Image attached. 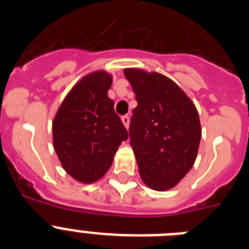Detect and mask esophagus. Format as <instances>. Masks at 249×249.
Segmentation results:
<instances>
[{
	"mask_svg": "<svg viewBox=\"0 0 249 249\" xmlns=\"http://www.w3.org/2000/svg\"><path fill=\"white\" fill-rule=\"evenodd\" d=\"M122 122H123V124L126 126V128H128V126H129V116H128V114H124V116H122Z\"/></svg>",
	"mask_w": 249,
	"mask_h": 249,
	"instance_id": "esophagus-1",
	"label": "esophagus"
}]
</instances>
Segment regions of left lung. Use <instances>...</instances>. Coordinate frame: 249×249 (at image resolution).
<instances>
[{
    "mask_svg": "<svg viewBox=\"0 0 249 249\" xmlns=\"http://www.w3.org/2000/svg\"><path fill=\"white\" fill-rule=\"evenodd\" d=\"M124 74L137 100L128 132L141 178L152 190H169L190 172L197 157L198 112L168 77L135 68Z\"/></svg>",
    "mask_w": 249,
    "mask_h": 249,
    "instance_id": "left-lung-1",
    "label": "left lung"
}]
</instances>
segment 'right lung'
Returning a JSON list of instances; mask_svg holds the SVG:
<instances>
[{
  "label": "right lung",
  "instance_id": "obj_1",
  "mask_svg": "<svg viewBox=\"0 0 249 249\" xmlns=\"http://www.w3.org/2000/svg\"><path fill=\"white\" fill-rule=\"evenodd\" d=\"M112 77L93 72L83 77L62 102L52 123L53 147L70 176L92 183L111 167L126 127L107 96Z\"/></svg>",
  "mask_w": 249,
  "mask_h": 249
}]
</instances>
